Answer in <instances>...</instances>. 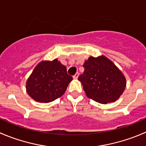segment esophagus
<instances>
[{"mask_svg":"<svg viewBox=\"0 0 146 146\" xmlns=\"http://www.w3.org/2000/svg\"><path fill=\"white\" fill-rule=\"evenodd\" d=\"M78 76H79V74H78V73H76V74L74 75V76H73V79H78Z\"/></svg>","mask_w":146,"mask_h":146,"instance_id":"obj_1","label":"esophagus"}]
</instances>
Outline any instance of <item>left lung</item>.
<instances>
[{"instance_id":"8db88e82","label":"left lung","mask_w":146,"mask_h":146,"mask_svg":"<svg viewBox=\"0 0 146 146\" xmlns=\"http://www.w3.org/2000/svg\"><path fill=\"white\" fill-rule=\"evenodd\" d=\"M85 70L78 80L89 98L101 104L119 99L126 87V79L121 70L106 56H90L83 64Z\"/></svg>"}]
</instances>
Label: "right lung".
<instances>
[{"label": "right lung", "mask_w": 146, "mask_h": 146, "mask_svg": "<svg viewBox=\"0 0 146 146\" xmlns=\"http://www.w3.org/2000/svg\"><path fill=\"white\" fill-rule=\"evenodd\" d=\"M73 78L57 58L38 63L26 80L28 96L38 103H50L63 96Z\"/></svg>", "instance_id": "right-lung-1"}]
</instances>
